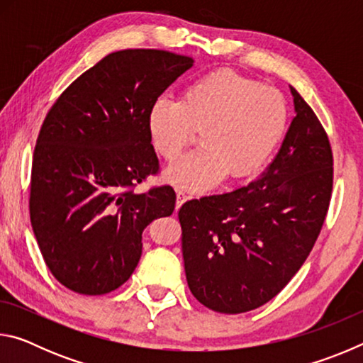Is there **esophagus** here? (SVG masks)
I'll list each match as a JSON object with an SVG mask.
<instances>
[{"label":"esophagus","instance_id":"1","mask_svg":"<svg viewBox=\"0 0 363 363\" xmlns=\"http://www.w3.org/2000/svg\"><path fill=\"white\" fill-rule=\"evenodd\" d=\"M176 196H177V201H176V210H179V208L182 206L184 201L187 200V194L184 192V190H179V189H177V190H176Z\"/></svg>","mask_w":363,"mask_h":363}]
</instances>
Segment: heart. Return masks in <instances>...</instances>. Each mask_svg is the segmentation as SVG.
<instances>
[{"label":"heart","mask_w":363,"mask_h":363,"mask_svg":"<svg viewBox=\"0 0 363 363\" xmlns=\"http://www.w3.org/2000/svg\"><path fill=\"white\" fill-rule=\"evenodd\" d=\"M285 96L230 70L194 79L179 101L160 97L150 107L149 136L157 153L173 162L200 133V149L164 169L163 179L189 192H206L225 177L259 169L284 138Z\"/></svg>","instance_id":"obj_1"}]
</instances>
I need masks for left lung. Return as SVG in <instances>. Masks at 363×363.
I'll use <instances>...</instances> for the list:
<instances>
[{
	"mask_svg": "<svg viewBox=\"0 0 363 363\" xmlns=\"http://www.w3.org/2000/svg\"><path fill=\"white\" fill-rule=\"evenodd\" d=\"M294 116L277 155L237 190L179 210L190 291L220 314H240L284 290L309 256L333 186V155L320 121L290 86Z\"/></svg>",
	"mask_w": 363,
	"mask_h": 363,
	"instance_id": "obj_1",
	"label": "left lung"
}]
</instances>
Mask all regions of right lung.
Returning <instances> with one entry per match:
<instances>
[{"label":"right lung","instance_id":"add662e5","mask_svg":"<svg viewBox=\"0 0 363 363\" xmlns=\"http://www.w3.org/2000/svg\"><path fill=\"white\" fill-rule=\"evenodd\" d=\"M194 59L158 49L112 52L67 88L33 152L30 220L46 266L69 290L106 294L131 277L143 232L174 211L173 187L134 194L157 173L150 107Z\"/></svg>","mask_w":363,"mask_h":363}]
</instances>
